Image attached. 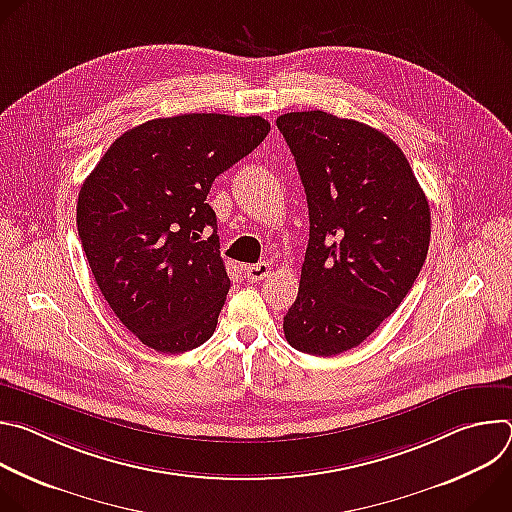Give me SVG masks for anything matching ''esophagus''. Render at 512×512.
I'll list each match as a JSON object with an SVG mask.
<instances>
[{"label":"esophagus","mask_w":512,"mask_h":512,"mask_svg":"<svg viewBox=\"0 0 512 512\" xmlns=\"http://www.w3.org/2000/svg\"><path fill=\"white\" fill-rule=\"evenodd\" d=\"M269 273H271V263H267V261H259L255 265H247L245 267V277L249 281H255V283L265 279Z\"/></svg>","instance_id":"esophagus-1"}]
</instances>
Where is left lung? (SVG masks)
<instances>
[{
	"mask_svg": "<svg viewBox=\"0 0 512 512\" xmlns=\"http://www.w3.org/2000/svg\"><path fill=\"white\" fill-rule=\"evenodd\" d=\"M306 190L310 241L287 342L332 356L367 340L417 279L429 247L427 198L383 131L326 111L277 117Z\"/></svg>",
	"mask_w": 512,
	"mask_h": 512,
	"instance_id": "1",
	"label": "left lung"
}]
</instances>
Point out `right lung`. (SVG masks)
Instances as JSON below:
<instances>
[{
	"label": "right lung",
	"instance_id": "add662e5",
	"mask_svg": "<svg viewBox=\"0 0 512 512\" xmlns=\"http://www.w3.org/2000/svg\"><path fill=\"white\" fill-rule=\"evenodd\" d=\"M269 129L259 115L152 119L117 137L85 180L83 251L107 304L145 346L178 354L212 336L231 279L206 196Z\"/></svg>",
	"mask_w": 512,
	"mask_h": 512
}]
</instances>
